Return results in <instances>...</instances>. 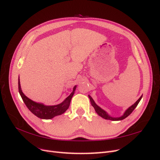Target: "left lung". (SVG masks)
<instances>
[{
  "instance_id": "obj_1",
  "label": "left lung",
  "mask_w": 160,
  "mask_h": 160,
  "mask_svg": "<svg viewBox=\"0 0 160 160\" xmlns=\"http://www.w3.org/2000/svg\"><path fill=\"white\" fill-rule=\"evenodd\" d=\"M89 99H90V101H91V105L93 106V107L94 108L96 113H98L99 116H101V118H104L105 119H108V120H111V121H120V120H122V119H124L125 118H126L128 116H129L131 113H132L133 112V111L135 109V108L137 107L138 103H139L140 100L142 99V95L140 97V98H139V99L135 102L133 105H132L131 107H129L126 111H125V113H123V115L122 116H121V117H119V118H113L111 117V116L109 115L108 113L106 112L105 111H104L103 109H101L100 107H99V106L97 105L95 101H93V99H92V98H91V96H89Z\"/></svg>"
}]
</instances>
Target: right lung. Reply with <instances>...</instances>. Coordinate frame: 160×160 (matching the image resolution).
I'll return each instance as SVG.
<instances>
[{
  "instance_id": "right-lung-1",
  "label": "right lung",
  "mask_w": 160,
  "mask_h": 160,
  "mask_svg": "<svg viewBox=\"0 0 160 160\" xmlns=\"http://www.w3.org/2000/svg\"><path fill=\"white\" fill-rule=\"evenodd\" d=\"M18 84L19 93H20L24 103L26 105L27 108L34 115H36L37 117L44 119H50L55 117V116L60 115L65 113L69 107L71 98L73 96L77 88V86L75 85L73 89H72V93L61 103L56 105H45L42 103H37L35 101H33L29 98H28L26 95H25L21 90L19 77Z\"/></svg>"
}]
</instances>
